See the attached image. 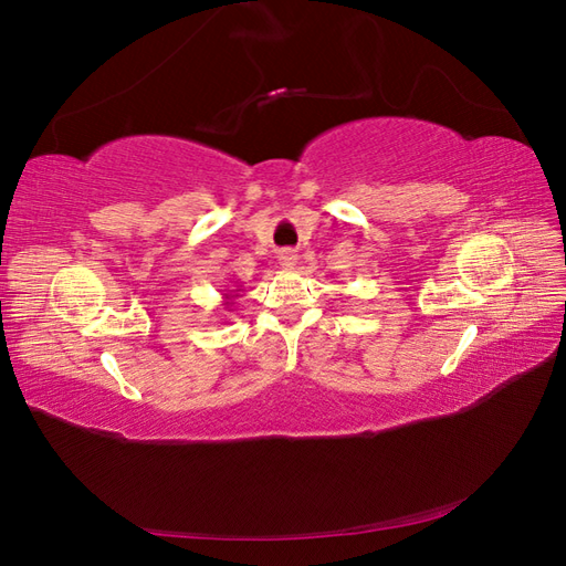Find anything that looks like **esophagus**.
I'll return each instance as SVG.
<instances>
[{
	"mask_svg": "<svg viewBox=\"0 0 566 566\" xmlns=\"http://www.w3.org/2000/svg\"><path fill=\"white\" fill-rule=\"evenodd\" d=\"M279 264H281L283 269H295V264H297L295 250H283V252L279 254Z\"/></svg>",
	"mask_w": 566,
	"mask_h": 566,
	"instance_id": "esophagus-1",
	"label": "esophagus"
}]
</instances>
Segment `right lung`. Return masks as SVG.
Wrapping results in <instances>:
<instances>
[{"label":"right lung","instance_id":"1","mask_svg":"<svg viewBox=\"0 0 566 566\" xmlns=\"http://www.w3.org/2000/svg\"><path fill=\"white\" fill-rule=\"evenodd\" d=\"M238 293H241V287L227 290V293H224V310H229V306H233V300H235V297H241Z\"/></svg>","mask_w":566,"mask_h":566}]
</instances>
